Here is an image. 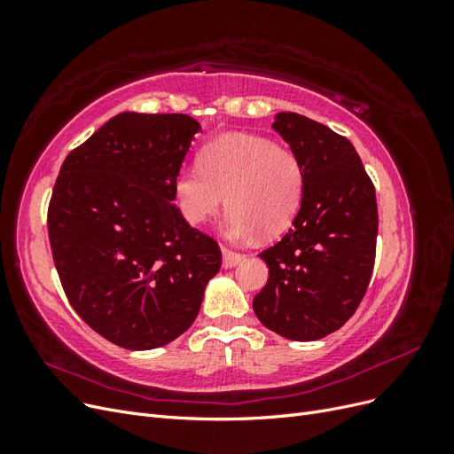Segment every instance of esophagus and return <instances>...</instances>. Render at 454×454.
<instances>
[{
	"label": "esophagus",
	"mask_w": 454,
	"mask_h": 454,
	"mask_svg": "<svg viewBox=\"0 0 454 454\" xmlns=\"http://www.w3.org/2000/svg\"><path fill=\"white\" fill-rule=\"evenodd\" d=\"M222 254H223V267H225V269L237 267V265L240 263V261L244 259L242 254H237V252H232V250H229V248H222Z\"/></svg>",
	"instance_id": "1"
}]
</instances>
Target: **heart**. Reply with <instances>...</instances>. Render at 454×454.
I'll return each instance as SVG.
<instances>
[{
  "label": "heart",
  "mask_w": 454,
  "mask_h": 454,
  "mask_svg": "<svg viewBox=\"0 0 454 454\" xmlns=\"http://www.w3.org/2000/svg\"><path fill=\"white\" fill-rule=\"evenodd\" d=\"M305 168L292 149L248 134L222 136L199 153V167L174 177V202L189 225H204L231 208L225 232L248 240L277 237L292 225L305 197Z\"/></svg>",
  "instance_id": "b5f03b06"
}]
</instances>
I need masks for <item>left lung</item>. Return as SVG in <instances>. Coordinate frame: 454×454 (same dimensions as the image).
Listing matches in <instances>:
<instances>
[{
    "label": "left lung",
    "instance_id": "8db88e82",
    "mask_svg": "<svg viewBox=\"0 0 454 454\" xmlns=\"http://www.w3.org/2000/svg\"><path fill=\"white\" fill-rule=\"evenodd\" d=\"M277 130L305 168V197L292 229L259 257L269 280L254 297L259 322L290 340H318L345 324L367 292L379 231L375 187L354 145L299 114Z\"/></svg>",
    "mask_w": 454,
    "mask_h": 454
}]
</instances>
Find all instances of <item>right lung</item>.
Wrapping results in <instances>:
<instances>
[{"label":"right lung","instance_id":"obj_1","mask_svg":"<svg viewBox=\"0 0 454 454\" xmlns=\"http://www.w3.org/2000/svg\"><path fill=\"white\" fill-rule=\"evenodd\" d=\"M200 130L189 115L119 114L66 157L54 184L49 240L64 292L122 348H159L187 332L222 267L217 244L172 204Z\"/></svg>","mask_w":454,"mask_h":454}]
</instances>
